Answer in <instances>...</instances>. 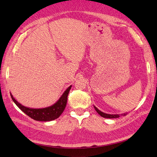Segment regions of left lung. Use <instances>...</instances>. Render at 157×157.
Instances as JSON below:
<instances>
[{"label": "left lung", "mask_w": 157, "mask_h": 157, "mask_svg": "<svg viewBox=\"0 0 157 157\" xmlns=\"http://www.w3.org/2000/svg\"><path fill=\"white\" fill-rule=\"evenodd\" d=\"M94 109L96 110V111L98 113L99 115H101V117H104V118H117L120 116H125L126 115L127 113H122V114H107V113H103L101 112V110H99L98 109L96 106H94Z\"/></svg>", "instance_id": "1"}]
</instances>
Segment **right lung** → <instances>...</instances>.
<instances>
[{
    "instance_id": "obj_1",
    "label": "right lung",
    "mask_w": 157,
    "mask_h": 157,
    "mask_svg": "<svg viewBox=\"0 0 157 157\" xmlns=\"http://www.w3.org/2000/svg\"><path fill=\"white\" fill-rule=\"evenodd\" d=\"M71 88L70 86L69 88L64 92V93L62 94V96L60 97L57 101L54 104L51 105V106L43 109H31V108H28L26 106H23L18 102L15 99L12 94L10 93V95L13 101L15 103V104L22 110L24 113L28 115L32 119L37 120V121H51V120H54L57 119L58 117H60V115L63 113V112L65 110L67 101V96L69 92V90Z\"/></svg>"
}]
</instances>
